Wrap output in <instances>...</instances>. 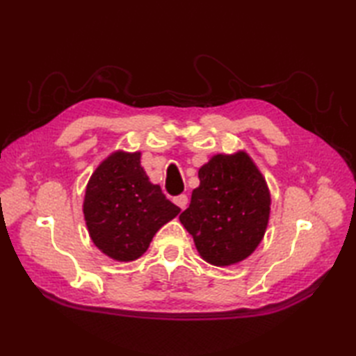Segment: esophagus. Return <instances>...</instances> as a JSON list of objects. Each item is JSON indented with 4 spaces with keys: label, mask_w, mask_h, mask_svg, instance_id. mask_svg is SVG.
<instances>
[{
    "label": "esophagus",
    "mask_w": 356,
    "mask_h": 356,
    "mask_svg": "<svg viewBox=\"0 0 356 356\" xmlns=\"http://www.w3.org/2000/svg\"><path fill=\"white\" fill-rule=\"evenodd\" d=\"M174 203H176L180 209H185L188 205V197L185 194H180V195H177V197H174Z\"/></svg>",
    "instance_id": "1"
}]
</instances>
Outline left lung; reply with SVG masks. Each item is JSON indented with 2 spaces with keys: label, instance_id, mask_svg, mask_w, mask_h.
<instances>
[{
  "label": "left lung",
  "instance_id": "left-lung-1",
  "mask_svg": "<svg viewBox=\"0 0 356 356\" xmlns=\"http://www.w3.org/2000/svg\"><path fill=\"white\" fill-rule=\"evenodd\" d=\"M200 185L179 216L203 260L229 266L251 255L268 228L270 194L245 151L216 154L199 170Z\"/></svg>",
  "mask_w": 356,
  "mask_h": 356
}]
</instances>
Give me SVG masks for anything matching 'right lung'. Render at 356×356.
<instances>
[{
  "label": "right lung",
  "instance_id": "right-lung-1",
  "mask_svg": "<svg viewBox=\"0 0 356 356\" xmlns=\"http://www.w3.org/2000/svg\"><path fill=\"white\" fill-rule=\"evenodd\" d=\"M180 208L149 182L140 153L116 151L90 177L84 217L93 243L110 259L133 261Z\"/></svg>",
  "mask_w": 356,
  "mask_h": 356
}]
</instances>
